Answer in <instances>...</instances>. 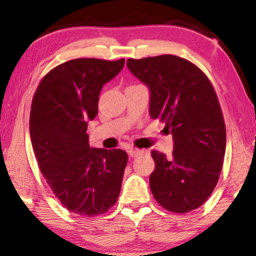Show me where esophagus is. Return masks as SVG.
Returning a JSON list of instances; mask_svg holds the SVG:
<instances>
[{
	"mask_svg": "<svg viewBox=\"0 0 256 256\" xmlns=\"http://www.w3.org/2000/svg\"><path fill=\"white\" fill-rule=\"evenodd\" d=\"M144 150L143 149H138V148H131L130 150H128V155H130L131 158H136V156H140V155H142Z\"/></svg>",
	"mask_w": 256,
	"mask_h": 256,
	"instance_id": "obj_1",
	"label": "esophagus"
}]
</instances>
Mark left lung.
Instances as JSON below:
<instances>
[{
  "label": "left lung",
  "mask_w": 256,
  "mask_h": 256,
  "mask_svg": "<svg viewBox=\"0 0 256 256\" xmlns=\"http://www.w3.org/2000/svg\"><path fill=\"white\" fill-rule=\"evenodd\" d=\"M128 70L150 89V116L165 124L172 156L152 150L154 198L173 213L202 206L219 180L226 128L212 83L196 64L176 55L128 58Z\"/></svg>",
  "instance_id": "8db88e82"
}]
</instances>
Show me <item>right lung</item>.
Here are the masks:
<instances>
[{"label":"right lung","mask_w":256,"mask_h":256,"mask_svg":"<svg viewBox=\"0 0 256 256\" xmlns=\"http://www.w3.org/2000/svg\"><path fill=\"white\" fill-rule=\"evenodd\" d=\"M124 64L66 61L44 76L32 98L30 134L38 167L61 204L79 216L104 214L119 198L128 154L90 148L86 130L98 116L102 86Z\"/></svg>","instance_id":"obj_1"}]
</instances>
